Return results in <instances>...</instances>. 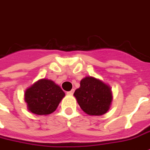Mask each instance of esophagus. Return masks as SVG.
Instances as JSON below:
<instances>
[{"label":"esophagus","instance_id":"1","mask_svg":"<svg viewBox=\"0 0 150 150\" xmlns=\"http://www.w3.org/2000/svg\"><path fill=\"white\" fill-rule=\"evenodd\" d=\"M74 92H75V90L72 89L71 91H69V92H67V95H69V96H71V95H73Z\"/></svg>","mask_w":150,"mask_h":150}]
</instances>
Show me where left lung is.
<instances>
[{
	"label": "left lung",
	"instance_id": "1",
	"mask_svg": "<svg viewBox=\"0 0 150 150\" xmlns=\"http://www.w3.org/2000/svg\"><path fill=\"white\" fill-rule=\"evenodd\" d=\"M74 96L86 114L97 116L109 110L113 98L110 87L91 76L80 81V87L75 90Z\"/></svg>",
	"mask_w": 150,
	"mask_h": 150
}]
</instances>
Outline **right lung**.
Segmentation results:
<instances>
[{
	"label": "right lung",
	"instance_id": "obj_1",
	"mask_svg": "<svg viewBox=\"0 0 150 150\" xmlns=\"http://www.w3.org/2000/svg\"><path fill=\"white\" fill-rule=\"evenodd\" d=\"M65 93L53 80L42 79L25 92L28 110L35 115H47L56 110Z\"/></svg>",
	"mask_w": 150,
	"mask_h": 150
}]
</instances>
